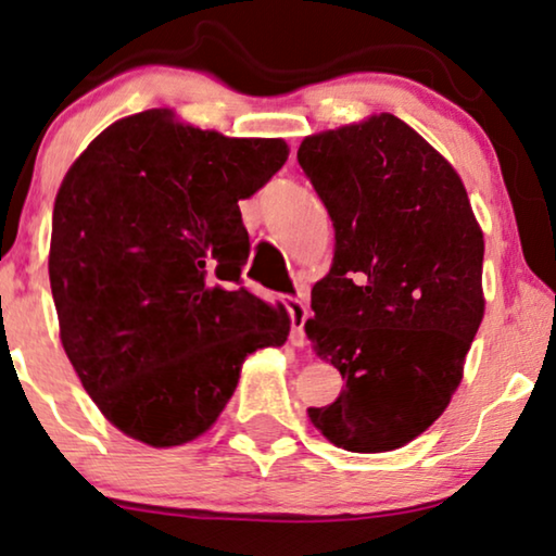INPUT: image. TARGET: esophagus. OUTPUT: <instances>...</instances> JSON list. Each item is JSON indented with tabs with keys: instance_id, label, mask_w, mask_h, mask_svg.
I'll use <instances>...</instances> for the list:
<instances>
[{
	"instance_id": "34e87169",
	"label": "esophagus",
	"mask_w": 556,
	"mask_h": 556,
	"mask_svg": "<svg viewBox=\"0 0 556 556\" xmlns=\"http://www.w3.org/2000/svg\"><path fill=\"white\" fill-rule=\"evenodd\" d=\"M282 302H285L287 313H290V317H292V343L302 348L307 343V338H305V323L309 315L307 305L300 298H292V294H285Z\"/></svg>"
}]
</instances>
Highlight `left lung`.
<instances>
[{
  "label": "left lung",
  "instance_id": "obj_1",
  "mask_svg": "<svg viewBox=\"0 0 556 556\" xmlns=\"http://www.w3.org/2000/svg\"><path fill=\"white\" fill-rule=\"evenodd\" d=\"M298 162L336 228L305 323L345 389L309 421L387 453L447 409L483 320V231L453 165L394 114L305 137Z\"/></svg>",
  "mask_w": 556,
  "mask_h": 556
}]
</instances>
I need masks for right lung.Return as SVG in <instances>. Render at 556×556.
<instances>
[{
  "label": "right lung",
  "instance_id": "obj_1",
  "mask_svg": "<svg viewBox=\"0 0 556 556\" xmlns=\"http://www.w3.org/2000/svg\"><path fill=\"white\" fill-rule=\"evenodd\" d=\"M282 139H236L150 109L103 129L53 208L50 290L65 355L103 417L152 447L201 438L290 315L241 285L239 201L287 162Z\"/></svg>",
  "mask_w": 556,
  "mask_h": 556
}]
</instances>
